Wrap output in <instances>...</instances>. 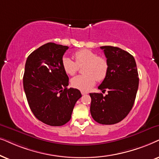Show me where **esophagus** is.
Returning a JSON list of instances; mask_svg holds the SVG:
<instances>
[{
	"instance_id": "esophagus-1",
	"label": "esophagus",
	"mask_w": 159,
	"mask_h": 159,
	"mask_svg": "<svg viewBox=\"0 0 159 159\" xmlns=\"http://www.w3.org/2000/svg\"><path fill=\"white\" fill-rule=\"evenodd\" d=\"M88 93L86 92H84V91H81V94L82 95H85V94H87Z\"/></svg>"
}]
</instances>
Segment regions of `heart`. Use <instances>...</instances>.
Segmentation results:
<instances>
[{
  "label": "heart",
  "mask_w": 159,
  "mask_h": 159,
  "mask_svg": "<svg viewBox=\"0 0 159 159\" xmlns=\"http://www.w3.org/2000/svg\"><path fill=\"white\" fill-rule=\"evenodd\" d=\"M75 62L67 57L62 60L64 71L69 75H73L79 67L84 66V75H77L71 79L73 87L82 91H88L94 85L96 80L102 81L106 78L109 65L105 57L98 56L96 52L89 49H81L74 53Z\"/></svg>",
  "instance_id": "obj_1"
}]
</instances>
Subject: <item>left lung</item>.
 <instances>
[{
	"label": "left lung",
	"mask_w": 159,
	"mask_h": 159,
	"mask_svg": "<svg viewBox=\"0 0 159 159\" xmlns=\"http://www.w3.org/2000/svg\"><path fill=\"white\" fill-rule=\"evenodd\" d=\"M109 65L106 78L98 86L102 93H90V112L101 124H117L128 115L139 85L138 72L134 57L126 51L111 46H101Z\"/></svg>",
	"instance_id": "8db88e82"
}]
</instances>
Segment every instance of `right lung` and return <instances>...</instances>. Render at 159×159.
<instances>
[{
	"label": "right lung",
	"mask_w": 159,
	"mask_h": 159,
	"mask_svg": "<svg viewBox=\"0 0 159 159\" xmlns=\"http://www.w3.org/2000/svg\"><path fill=\"white\" fill-rule=\"evenodd\" d=\"M68 46L47 43L29 55L25 63L23 86L31 111L47 125L60 126L70 120L80 91L70 88L62 66Z\"/></svg>",
	"instance_id": "1"
}]
</instances>
